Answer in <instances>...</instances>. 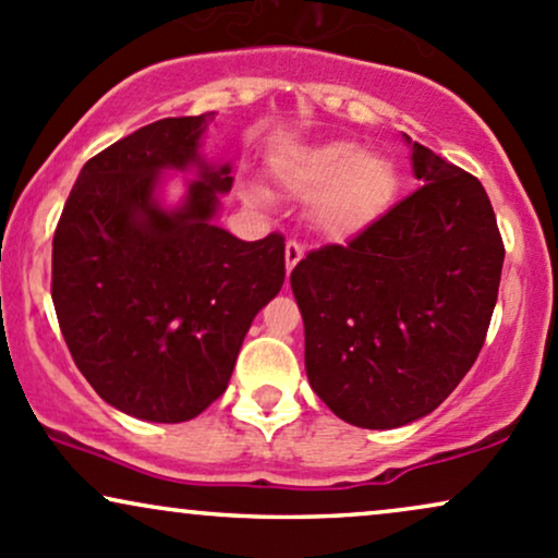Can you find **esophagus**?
<instances>
[{"instance_id": "esophagus-1", "label": "esophagus", "mask_w": 558, "mask_h": 558, "mask_svg": "<svg viewBox=\"0 0 558 558\" xmlns=\"http://www.w3.org/2000/svg\"><path fill=\"white\" fill-rule=\"evenodd\" d=\"M301 259H304V246H301L299 241H288L286 244V270L291 272Z\"/></svg>"}]
</instances>
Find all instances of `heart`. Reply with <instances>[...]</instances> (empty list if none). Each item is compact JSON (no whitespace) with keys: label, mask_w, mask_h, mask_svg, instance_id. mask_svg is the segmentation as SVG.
<instances>
[{"label":"heart","mask_w":558,"mask_h":558,"mask_svg":"<svg viewBox=\"0 0 558 558\" xmlns=\"http://www.w3.org/2000/svg\"><path fill=\"white\" fill-rule=\"evenodd\" d=\"M278 179L293 197L312 199L308 220L322 236L335 241L355 239L379 223L400 192L398 166L351 140L293 153L278 163ZM244 197L262 203L265 194L246 186Z\"/></svg>","instance_id":"b5f03b06"}]
</instances>
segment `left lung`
<instances>
[{
	"label": "left lung",
	"instance_id": "obj_1",
	"mask_svg": "<svg viewBox=\"0 0 558 558\" xmlns=\"http://www.w3.org/2000/svg\"><path fill=\"white\" fill-rule=\"evenodd\" d=\"M402 137L424 186L291 272L308 385L361 428L413 424L449 398L478 359L505 265L481 181Z\"/></svg>",
	"mask_w": 558,
	"mask_h": 558
}]
</instances>
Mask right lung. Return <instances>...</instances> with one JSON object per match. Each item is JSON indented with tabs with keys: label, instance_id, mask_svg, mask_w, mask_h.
I'll list each match as a JSON object with an SVG mask.
<instances>
[{
	"label": "right lung",
	"instance_id": "right-lung-1",
	"mask_svg": "<svg viewBox=\"0 0 558 558\" xmlns=\"http://www.w3.org/2000/svg\"><path fill=\"white\" fill-rule=\"evenodd\" d=\"M215 113L160 119L90 158L51 254V299L72 359L109 405L181 424L226 392L252 319L286 280L280 233L215 226L231 166L199 156ZM198 171L179 206L163 170Z\"/></svg>",
	"mask_w": 558,
	"mask_h": 558
}]
</instances>
